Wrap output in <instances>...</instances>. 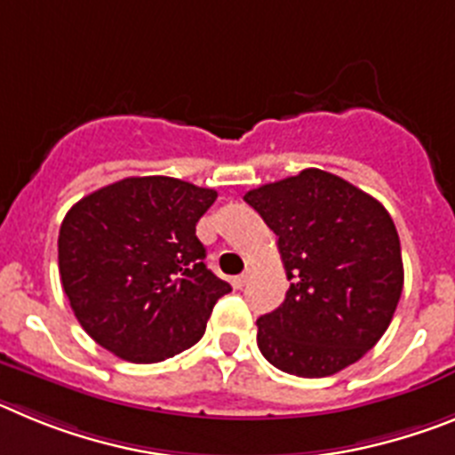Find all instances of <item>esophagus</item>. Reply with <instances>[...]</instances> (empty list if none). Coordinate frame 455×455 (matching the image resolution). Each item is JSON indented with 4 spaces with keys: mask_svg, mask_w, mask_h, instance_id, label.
I'll list each match as a JSON object with an SVG mask.
<instances>
[{
    "mask_svg": "<svg viewBox=\"0 0 455 455\" xmlns=\"http://www.w3.org/2000/svg\"><path fill=\"white\" fill-rule=\"evenodd\" d=\"M251 277H252V268H246V271L241 273V275L235 277V284L236 287H246V284L251 283Z\"/></svg>",
    "mask_w": 455,
    "mask_h": 455,
    "instance_id": "obj_1",
    "label": "esophagus"
}]
</instances>
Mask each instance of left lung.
I'll return each mask as SVG.
<instances>
[{
	"instance_id": "left-lung-1",
	"label": "left lung",
	"mask_w": 455,
	"mask_h": 455,
	"mask_svg": "<svg viewBox=\"0 0 455 455\" xmlns=\"http://www.w3.org/2000/svg\"><path fill=\"white\" fill-rule=\"evenodd\" d=\"M277 235L284 303L257 319L273 367L323 378L357 363L385 335L403 291L399 232L387 209L319 168L243 196Z\"/></svg>"
}]
</instances>
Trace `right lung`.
Masks as SVG:
<instances>
[{
	"label": "right lung",
	"instance_id": "1",
	"mask_svg": "<svg viewBox=\"0 0 455 455\" xmlns=\"http://www.w3.org/2000/svg\"><path fill=\"white\" fill-rule=\"evenodd\" d=\"M214 200V188L150 175L72 204L59 230V273L72 312L100 347L152 364L204 335L216 300L232 291L204 267L196 236Z\"/></svg>",
	"mask_w": 455,
	"mask_h": 455
}]
</instances>
